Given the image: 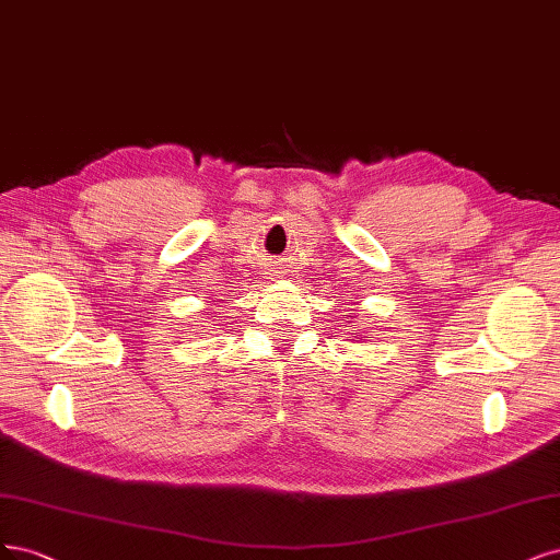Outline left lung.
I'll return each mask as SVG.
<instances>
[{
  "label": "left lung",
  "instance_id": "obj_1",
  "mask_svg": "<svg viewBox=\"0 0 560 560\" xmlns=\"http://www.w3.org/2000/svg\"><path fill=\"white\" fill-rule=\"evenodd\" d=\"M353 335H355V332H353Z\"/></svg>",
  "mask_w": 560,
  "mask_h": 560
}]
</instances>
